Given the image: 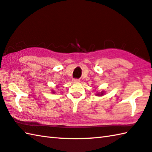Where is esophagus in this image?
Instances as JSON below:
<instances>
[{
	"instance_id": "obj_1",
	"label": "esophagus",
	"mask_w": 152,
	"mask_h": 152,
	"mask_svg": "<svg viewBox=\"0 0 152 152\" xmlns=\"http://www.w3.org/2000/svg\"><path fill=\"white\" fill-rule=\"evenodd\" d=\"M72 82H74V83H79V82H80V80H78V79H73Z\"/></svg>"
}]
</instances>
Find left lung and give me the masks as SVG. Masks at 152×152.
I'll return each mask as SVG.
<instances>
[{"mask_svg": "<svg viewBox=\"0 0 152 152\" xmlns=\"http://www.w3.org/2000/svg\"><path fill=\"white\" fill-rule=\"evenodd\" d=\"M104 94H106V92L104 90L101 91V92H97V93L96 94V96H102Z\"/></svg>", "mask_w": 152, "mask_h": 152, "instance_id": "1", "label": "left lung"}]
</instances>
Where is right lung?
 <instances>
[{
  "label": "right lung",
  "mask_w": 152,
  "mask_h": 152,
  "mask_svg": "<svg viewBox=\"0 0 152 152\" xmlns=\"http://www.w3.org/2000/svg\"><path fill=\"white\" fill-rule=\"evenodd\" d=\"M56 88H58V86H56ZM51 93H52V94H55L56 93V92H55L54 90H52V92H51Z\"/></svg>",
  "instance_id": "obj_1"
}]
</instances>
